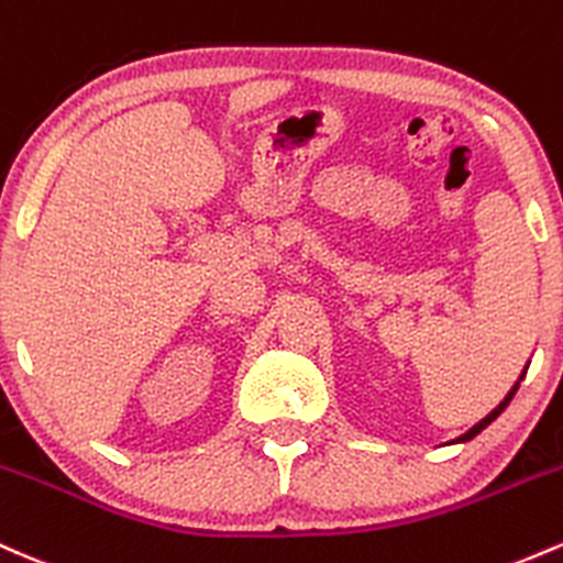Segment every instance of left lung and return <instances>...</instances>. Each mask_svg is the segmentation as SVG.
<instances>
[{"instance_id":"8db88e82","label":"left lung","mask_w":563,"mask_h":563,"mask_svg":"<svg viewBox=\"0 0 563 563\" xmlns=\"http://www.w3.org/2000/svg\"><path fill=\"white\" fill-rule=\"evenodd\" d=\"M523 374H527V372H523ZM523 374H521V379H523ZM521 379H518V382H516V385H512V390H510L508 395H505V400H503V404H499V406H497V409H494L492 413H486V417H484V419H481V422H478V424H473V428H471V430H467V432H465V435H460V438H456V441H471V438H475V435H478V432H481V430H484V428H489V424L494 422V419H497V417H499V413H503L505 409H508V404H510V400H512V395H516V390H518V385H521Z\"/></svg>"}]
</instances>
